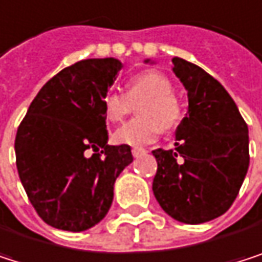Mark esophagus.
I'll return each instance as SVG.
<instances>
[{"instance_id":"1","label":"esophagus","mask_w":262,"mask_h":262,"mask_svg":"<svg viewBox=\"0 0 262 262\" xmlns=\"http://www.w3.org/2000/svg\"><path fill=\"white\" fill-rule=\"evenodd\" d=\"M146 154H147V150H144V149H132L134 158H141V157H144Z\"/></svg>"}]
</instances>
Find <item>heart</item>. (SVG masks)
<instances>
[{"instance_id": "obj_1", "label": "heart", "mask_w": 262, "mask_h": 262, "mask_svg": "<svg viewBox=\"0 0 262 262\" xmlns=\"http://www.w3.org/2000/svg\"><path fill=\"white\" fill-rule=\"evenodd\" d=\"M172 82L160 72L146 70L132 75L127 82L124 93L108 92L102 98V113L107 122H119L132 108L138 104V119H134L113 134V141L122 146L141 147L154 143L161 130L172 128L181 118V107L172 95Z\"/></svg>"}]
</instances>
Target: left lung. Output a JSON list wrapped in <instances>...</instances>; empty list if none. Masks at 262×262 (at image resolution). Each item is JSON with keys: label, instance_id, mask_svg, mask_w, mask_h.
I'll return each mask as SVG.
<instances>
[{"label": "left lung", "instance_id": "1", "mask_svg": "<svg viewBox=\"0 0 262 262\" xmlns=\"http://www.w3.org/2000/svg\"><path fill=\"white\" fill-rule=\"evenodd\" d=\"M172 70L187 90L189 108L175 149L152 152L158 161L152 190L169 216L203 224L226 213L238 196L249 170V128L232 96L206 70L178 56Z\"/></svg>", "mask_w": 262, "mask_h": 262}]
</instances>
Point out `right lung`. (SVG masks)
<instances>
[{
  "instance_id": "obj_1",
  "label": "right lung",
  "mask_w": 262,
  "mask_h": 262,
  "mask_svg": "<svg viewBox=\"0 0 262 262\" xmlns=\"http://www.w3.org/2000/svg\"><path fill=\"white\" fill-rule=\"evenodd\" d=\"M122 62L78 61L49 79L15 138L16 169L36 213L49 226L84 232L107 215L119 173L134 161L128 146L107 144L102 98Z\"/></svg>"
}]
</instances>
